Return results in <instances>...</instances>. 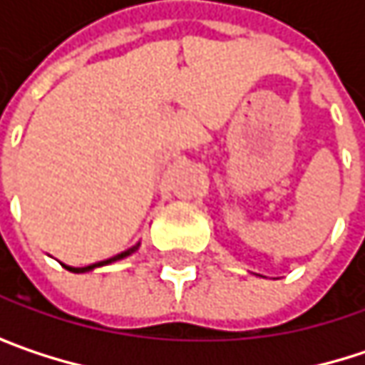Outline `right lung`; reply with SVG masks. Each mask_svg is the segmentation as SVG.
<instances>
[{
	"label": "right lung",
	"instance_id": "1",
	"mask_svg": "<svg viewBox=\"0 0 365 365\" xmlns=\"http://www.w3.org/2000/svg\"><path fill=\"white\" fill-rule=\"evenodd\" d=\"M139 250V243L137 245H133L130 250H126V252H122V254L113 255L110 259H103V262H97V264H91V266H82V268H73V266H65L67 270H71V272H88V270H93V268H99V266H106V264H111V262H115V259H122V257H126V255L135 254Z\"/></svg>",
	"mask_w": 365,
	"mask_h": 365
}]
</instances>
